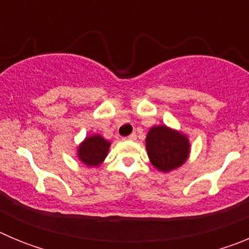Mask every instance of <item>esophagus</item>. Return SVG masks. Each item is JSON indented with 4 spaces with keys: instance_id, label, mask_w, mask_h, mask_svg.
<instances>
[{
    "instance_id": "esophagus-1",
    "label": "esophagus",
    "mask_w": 249,
    "mask_h": 249,
    "mask_svg": "<svg viewBox=\"0 0 249 249\" xmlns=\"http://www.w3.org/2000/svg\"><path fill=\"white\" fill-rule=\"evenodd\" d=\"M136 138H137V135L136 133H132V135H129L128 137H127V140H131V141H135Z\"/></svg>"
}]
</instances>
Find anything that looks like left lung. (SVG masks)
Instances as JSON below:
<instances>
[{"label": "left lung", "mask_w": 249, "mask_h": 249, "mask_svg": "<svg viewBox=\"0 0 249 249\" xmlns=\"http://www.w3.org/2000/svg\"><path fill=\"white\" fill-rule=\"evenodd\" d=\"M146 147L152 164L163 172L183 164L190 153L188 138L166 126L149 129Z\"/></svg>", "instance_id": "8db88e82"}]
</instances>
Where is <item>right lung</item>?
Masks as SVG:
<instances>
[{
    "label": "right lung",
    "mask_w": 249,
    "mask_h": 249,
    "mask_svg": "<svg viewBox=\"0 0 249 249\" xmlns=\"http://www.w3.org/2000/svg\"><path fill=\"white\" fill-rule=\"evenodd\" d=\"M109 142L101 136H92L86 138L78 148V157L89 167L100 166L108 153Z\"/></svg>",
    "instance_id": "1"
}]
</instances>
